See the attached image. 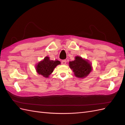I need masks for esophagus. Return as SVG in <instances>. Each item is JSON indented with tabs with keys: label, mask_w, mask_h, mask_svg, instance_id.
I'll list each match as a JSON object with an SVG mask.
<instances>
[{
	"label": "esophagus",
	"mask_w": 125,
	"mask_h": 125,
	"mask_svg": "<svg viewBox=\"0 0 125 125\" xmlns=\"http://www.w3.org/2000/svg\"><path fill=\"white\" fill-rule=\"evenodd\" d=\"M61 63H62V64H63V65H65L66 63H67V61H66L65 60H62V62H61Z\"/></svg>",
	"instance_id": "1"
}]
</instances>
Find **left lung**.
<instances>
[{"label":"left lung","mask_w":125,"mask_h":125,"mask_svg":"<svg viewBox=\"0 0 125 125\" xmlns=\"http://www.w3.org/2000/svg\"><path fill=\"white\" fill-rule=\"evenodd\" d=\"M69 67L75 76L78 78H84L87 76L92 70L91 65L88 61L79 56H76L75 60L69 62Z\"/></svg>","instance_id":"8db88e82"}]
</instances>
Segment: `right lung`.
Returning <instances> with one entry per match:
<instances>
[{"label": "right lung", "mask_w": 125, "mask_h": 125, "mask_svg": "<svg viewBox=\"0 0 125 125\" xmlns=\"http://www.w3.org/2000/svg\"><path fill=\"white\" fill-rule=\"evenodd\" d=\"M60 63L59 61H52L49 60V57H46L36 66V70L39 75L44 77H48L54 69Z\"/></svg>", "instance_id": "obj_1"}]
</instances>
